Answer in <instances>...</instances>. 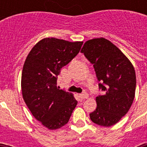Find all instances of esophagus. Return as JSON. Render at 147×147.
<instances>
[{"instance_id":"1","label":"esophagus","mask_w":147,"mask_h":147,"mask_svg":"<svg viewBox=\"0 0 147 147\" xmlns=\"http://www.w3.org/2000/svg\"><path fill=\"white\" fill-rule=\"evenodd\" d=\"M79 97H80L82 99H86V98H88V94L87 93H83V94H79Z\"/></svg>"}]
</instances>
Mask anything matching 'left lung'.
<instances>
[{
  "mask_svg": "<svg viewBox=\"0 0 147 147\" xmlns=\"http://www.w3.org/2000/svg\"><path fill=\"white\" fill-rule=\"evenodd\" d=\"M81 52L94 64L105 93L96 97L92 122L103 127L116 124L130 110L135 97L136 74L129 59L110 40L100 37L86 41Z\"/></svg>",
  "mask_w": 147,
  "mask_h": 147,
  "instance_id": "1",
  "label": "left lung"
}]
</instances>
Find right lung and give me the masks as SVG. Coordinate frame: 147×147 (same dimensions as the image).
Wrapping results in <instances>:
<instances>
[{
	"label": "right lung",
	"instance_id": "add662e5",
	"mask_svg": "<svg viewBox=\"0 0 147 147\" xmlns=\"http://www.w3.org/2000/svg\"><path fill=\"white\" fill-rule=\"evenodd\" d=\"M82 41L40 40L29 53L21 76L22 95L31 114L49 130L65 125L77 105L73 94L59 89L57 78L81 49Z\"/></svg>",
	"mask_w": 147,
	"mask_h": 147
}]
</instances>
